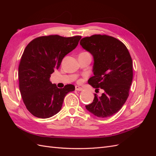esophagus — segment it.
I'll list each match as a JSON object with an SVG mask.
<instances>
[{"mask_svg":"<svg viewBox=\"0 0 156 156\" xmlns=\"http://www.w3.org/2000/svg\"><path fill=\"white\" fill-rule=\"evenodd\" d=\"M75 90H77V91H82L83 88L79 87V86H75Z\"/></svg>","mask_w":156,"mask_h":156,"instance_id":"34e87169","label":"esophagus"}]
</instances>
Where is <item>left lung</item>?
Here are the masks:
<instances>
[{"mask_svg": "<svg viewBox=\"0 0 156 156\" xmlns=\"http://www.w3.org/2000/svg\"><path fill=\"white\" fill-rule=\"evenodd\" d=\"M80 44L94 57V76L88 84L103 90L94 94L86 108L94 115L107 118L118 112L126 103L133 79V62L126 46L114 37L95 34L81 39Z\"/></svg>", "mask_w": 156, "mask_h": 156, "instance_id": "obj_1", "label": "left lung"}]
</instances>
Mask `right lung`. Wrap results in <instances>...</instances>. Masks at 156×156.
Returning a JSON list of instances; mask_svg holds the SVG:
<instances>
[{
  "label": "right lung",
  "mask_w": 156,
  "mask_h": 156,
  "mask_svg": "<svg viewBox=\"0 0 156 156\" xmlns=\"http://www.w3.org/2000/svg\"><path fill=\"white\" fill-rule=\"evenodd\" d=\"M81 38V36L49 35L36 37L27 45L19 65L18 76L23 101L32 115L40 119L54 116L60 111L66 95L75 90L73 84L57 88L50 81V77Z\"/></svg>",
  "instance_id": "add662e5"
}]
</instances>
